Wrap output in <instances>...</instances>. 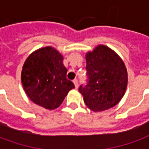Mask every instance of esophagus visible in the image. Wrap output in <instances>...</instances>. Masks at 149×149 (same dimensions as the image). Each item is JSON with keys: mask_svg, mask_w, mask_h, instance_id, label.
<instances>
[{"mask_svg": "<svg viewBox=\"0 0 149 149\" xmlns=\"http://www.w3.org/2000/svg\"><path fill=\"white\" fill-rule=\"evenodd\" d=\"M73 83H74L75 87H76V88H77L78 85H79V84H78V81H77V79H75L74 81H73Z\"/></svg>", "mask_w": 149, "mask_h": 149, "instance_id": "1", "label": "esophagus"}]
</instances>
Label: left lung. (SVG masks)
<instances>
[{
    "label": "left lung",
    "mask_w": 149,
    "mask_h": 149,
    "mask_svg": "<svg viewBox=\"0 0 149 149\" xmlns=\"http://www.w3.org/2000/svg\"><path fill=\"white\" fill-rule=\"evenodd\" d=\"M87 83L79 92L88 109L94 112L109 109L119 103L125 94L128 74L124 62L104 45L97 46L86 55Z\"/></svg>",
    "instance_id": "left-lung-1"
}]
</instances>
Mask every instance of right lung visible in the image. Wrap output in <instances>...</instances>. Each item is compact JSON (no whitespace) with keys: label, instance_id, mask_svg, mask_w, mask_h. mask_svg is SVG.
<instances>
[{"label":"right lung","instance_id":"add662e5","mask_svg":"<svg viewBox=\"0 0 149 149\" xmlns=\"http://www.w3.org/2000/svg\"><path fill=\"white\" fill-rule=\"evenodd\" d=\"M63 56L52 47L33 52L25 61L21 81L30 100L46 109L58 108L74 84L66 77Z\"/></svg>","mask_w":149,"mask_h":149}]
</instances>
